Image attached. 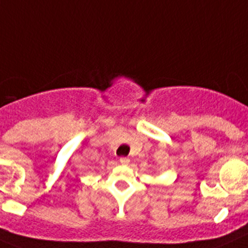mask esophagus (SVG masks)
Wrapping results in <instances>:
<instances>
[{
	"instance_id": "34e87169",
	"label": "esophagus",
	"mask_w": 248,
	"mask_h": 248,
	"mask_svg": "<svg viewBox=\"0 0 248 248\" xmlns=\"http://www.w3.org/2000/svg\"><path fill=\"white\" fill-rule=\"evenodd\" d=\"M119 162L122 164H129V162H130V159H129L128 157H120Z\"/></svg>"
}]
</instances>
